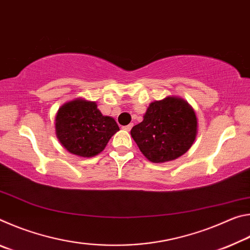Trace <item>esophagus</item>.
Returning <instances> with one entry per match:
<instances>
[{
	"mask_svg": "<svg viewBox=\"0 0 250 250\" xmlns=\"http://www.w3.org/2000/svg\"><path fill=\"white\" fill-rule=\"evenodd\" d=\"M132 125H124V126H122V129H124V130H125V131H130L131 130V128H132Z\"/></svg>",
	"mask_w": 250,
	"mask_h": 250,
	"instance_id": "obj_1",
	"label": "esophagus"
}]
</instances>
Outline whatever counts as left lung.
Wrapping results in <instances>:
<instances>
[{
    "mask_svg": "<svg viewBox=\"0 0 250 250\" xmlns=\"http://www.w3.org/2000/svg\"><path fill=\"white\" fill-rule=\"evenodd\" d=\"M197 119L185 100L175 97L154 101L131 135L146 158L154 163L183 155L195 140Z\"/></svg>",
    "mask_w": 250,
    "mask_h": 250,
    "instance_id": "left-lung-1",
    "label": "left lung"
}]
</instances>
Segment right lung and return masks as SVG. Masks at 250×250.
<instances>
[{
    "mask_svg": "<svg viewBox=\"0 0 250 250\" xmlns=\"http://www.w3.org/2000/svg\"><path fill=\"white\" fill-rule=\"evenodd\" d=\"M56 134L70 153L89 158L100 153L119 126L111 117L103 116L96 103L74 100L58 110Z\"/></svg>",
    "mask_w": 250,
    "mask_h": 250,
    "instance_id": "1",
    "label": "right lung"
}]
</instances>
